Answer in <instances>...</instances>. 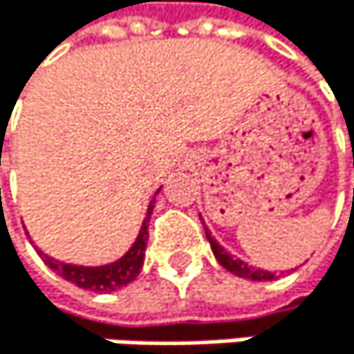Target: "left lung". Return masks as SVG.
Masks as SVG:
<instances>
[{
	"mask_svg": "<svg viewBox=\"0 0 354 354\" xmlns=\"http://www.w3.org/2000/svg\"><path fill=\"white\" fill-rule=\"evenodd\" d=\"M353 165H354V151H353ZM353 203H354V189H353ZM205 234H207V239H209V243H211V249H213V255H215V259L221 263V266L225 268V270H230L232 274H236V277H243V279H249V281H272L274 279V274L272 272H266V270H261V268H253V266H247L245 261H241V259H236L234 255H230L213 236H211V232L205 227Z\"/></svg>",
	"mask_w": 354,
	"mask_h": 354,
	"instance_id": "1",
	"label": "left lung"
}]
</instances>
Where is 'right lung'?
Returning a JSON list of instances; mask_svg holds the SVG:
<instances>
[{
  "label": "right lung",
  "mask_w": 354,
  "mask_h": 354,
  "mask_svg": "<svg viewBox=\"0 0 354 354\" xmlns=\"http://www.w3.org/2000/svg\"><path fill=\"white\" fill-rule=\"evenodd\" d=\"M153 203L156 201H151L147 207V217L143 219V225L139 230V236L133 243V247L118 261H111V263H107V266H73V263H63V261L52 259V257L44 255L41 251H39V255L44 257L46 266H50L65 281H69L82 289H91L97 293L115 291L120 287L129 285L131 281H135L137 274L141 272L145 247H147V223H149V215L153 211Z\"/></svg>",
  "instance_id": "obj_1"
}]
</instances>
